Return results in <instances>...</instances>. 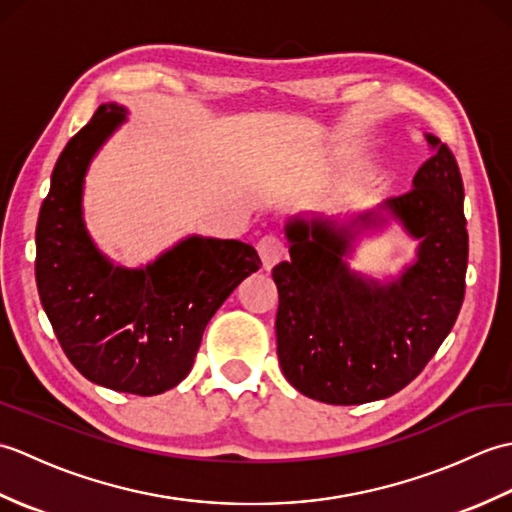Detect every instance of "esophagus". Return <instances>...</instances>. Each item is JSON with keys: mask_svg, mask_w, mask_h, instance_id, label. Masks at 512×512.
<instances>
[{"mask_svg": "<svg viewBox=\"0 0 512 512\" xmlns=\"http://www.w3.org/2000/svg\"><path fill=\"white\" fill-rule=\"evenodd\" d=\"M257 253H259V257H262L264 268L270 270L275 264H279L281 259H284L286 248H284V242H281L279 237H275V235H264V237L257 242Z\"/></svg>", "mask_w": 512, "mask_h": 512, "instance_id": "obj_1", "label": "esophagus"}]
</instances>
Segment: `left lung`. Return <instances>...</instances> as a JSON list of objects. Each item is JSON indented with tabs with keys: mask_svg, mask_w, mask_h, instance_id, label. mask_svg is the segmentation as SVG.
I'll list each match as a JSON object with an SVG mask.
<instances>
[{
	"mask_svg": "<svg viewBox=\"0 0 512 512\" xmlns=\"http://www.w3.org/2000/svg\"><path fill=\"white\" fill-rule=\"evenodd\" d=\"M433 156L413 189L387 211L418 239L416 262L389 284L345 262L361 228L385 217L367 211L350 222L295 217L286 224L290 262L273 268L279 290L277 356L288 383L328 405H363L396 394L447 339L464 301L469 233L464 184L453 151L427 134Z\"/></svg>",
	"mask_w": 512,
	"mask_h": 512,
	"instance_id": "left-lung-1",
	"label": "left lung"
}]
</instances>
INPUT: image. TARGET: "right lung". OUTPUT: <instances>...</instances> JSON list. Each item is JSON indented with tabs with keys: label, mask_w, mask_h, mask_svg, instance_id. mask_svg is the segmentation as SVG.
Masks as SVG:
<instances>
[{
	"label": "right lung",
	"mask_w": 512,
	"mask_h": 512,
	"mask_svg": "<svg viewBox=\"0 0 512 512\" xmlns=\"http://www.w3.org/2000/svg\"><path fill=\"white\" fill-rule=\"evenodd\" d=\"M125 110L101 105L54 165L37 222L41 306L65 356L96 385L156 396L191 372L206 323L262 262L237 239L187 237L145 268H121L83 224V178Z\"/></svg>",
	"instance_id": "obj_1"
}]
</instances>
